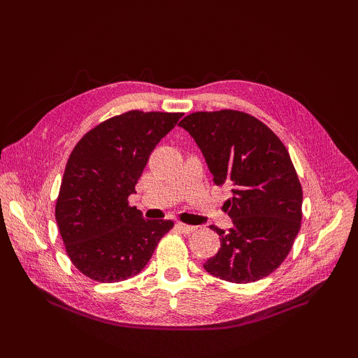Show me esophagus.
Instances as JSON below:
<instances>
[{
    "instance_id": "34e87169",
    "label": "esophagus",
    "mask_w": 358,
    "mask_h": 358,
    "mask_svg": "<svg viewBox=\"0 0 358 358\" xmlns=\"http://www.w3.org/2000/svg\"><path fill=\"white\" fill-rule=\"evenodd\" d=\"M178 229H179L182 233L189 234V233H192L194 230H196V227H194V225H188V224H182V222H179V224H178Z\"/></svg>"
}]
</instances>
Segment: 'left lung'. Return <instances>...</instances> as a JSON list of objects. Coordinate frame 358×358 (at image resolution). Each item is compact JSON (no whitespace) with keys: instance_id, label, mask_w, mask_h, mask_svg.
Wrapping results in <instances>:
<instances>
[{"instance_id":"8db88e82","label":"left lung","mask_w":358,"mask_h":358,"mask_svg":"<svg viewBox=\"0 0 358 358\" xmlns=\"http://www.w3.org/2000/svg\"><path fill=\"white\" fill-rule=\"evenodd\" d=\"M179 125L200 148L216 185L231 187L225 201L233 225L206 272L236 284L263 279L287 258L300 230L303 192L287 148L254 116L196 112Z\"/></svg>"}]
</instances>
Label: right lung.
I'll use <instances>...</instances> for the list:
<instances>
[{"instance_id":"1","label":"right lung","mask_w":358,"mask_h":358,"mask_svg":"<svg viewBox=\"0 0 358 358\" xmlns=\"http://www.w3.org/2000/svg\"><path fill=\"white\" fill-rule=\"evenodd\" d=\"M183 113L131 110L86 133L69 158L55 218L71 263L99 282L143 270L170 220H145L128 204L149 155Z\"/></svg>"}]
</instances>
